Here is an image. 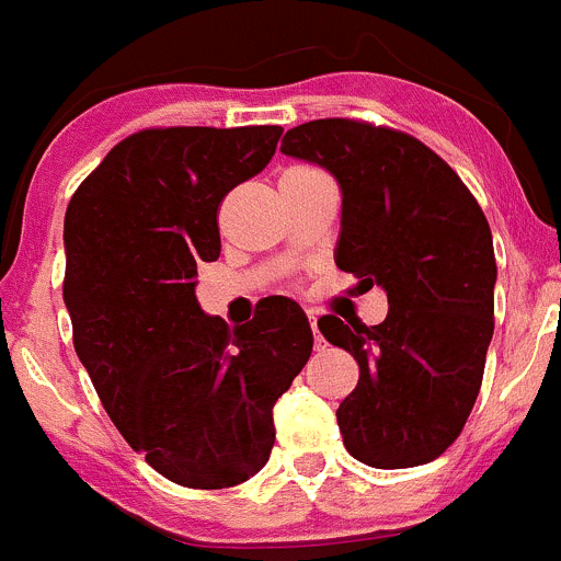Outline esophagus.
I'll return each instance as SVG.
<instances>
[{"label": "esophagus", "mask_w": 561, "mask_h": 561, "mask_svg": "<svg viewBox=\"0 0 561 561\" xmlns=\"http://www.w3.org/2000/svg\"><path fill=\"white\" fill-rule=\"evenodd\" d=\"M310 330H313V343H316V348H324V337H321L319 324H316V316H310Z\"/></svg>", "instance_id": "esophagus-1"}]
</instances>
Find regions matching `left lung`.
<instances>
[{
	"label": "left lung",
	"instance_id": "obj_1",
	"mask_svg": "<svg viewBox=\"0 0 561 561\" xmlns=\"http://www.w3.org/2000/svg\"><path fill=\"white\" fill-rule=\"evenodd\" d=\"M283 154L341 185L335 264L387 291L376 327L321 316L359 381L337 407L343 445L376 469L439 458L477 401L493 335L496 259L488 220L461 176L414 136L357 119H313L283 136Z\"/></svg>",
	"mask_w": 561,
	"mask_h": 561
}]
</instances>
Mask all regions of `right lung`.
I'll return each instance as SVG.
<instances>
[{
	"instance_id": "1",
	"label": "right lung",
	"mask_w": 561,
	"mask_h": 561,
	"mask_svg": "<svg viewBox=\"0 0 561 561\" xmlns=\"http://www.w3.org/2000/svg\"><path fill=\"white\" fill-rule=\"evenodd\" d=\"M283 127H152L116 144L65 213V305L100 403L147 463L231 488L270 461L273 407L313 348L308 316L267 299L229 330L196 299L220 256L226 193L273 160Z\"/></svg>"
}]
</instances>
